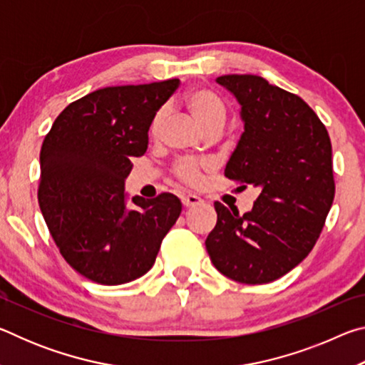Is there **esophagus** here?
Here are the masks:
<instances>
[{
    "instance_id": "obj_1",
    "label": "esophagus",
    "mask_w": 365,
    "mask_h": 365,
    "mask_svg": "<svg viewBox=\"0 0 365 365\" xmlns=\"http://www.w3.org/2000/svg\"><path fill=\"white\" fill-rule=\"evenodd\" d=\"M182 202H183L185 207H195V206H200L201 202H202V200H201L200 196H196V195H183L182 196Z\"/></svg>"
}]
</instances>
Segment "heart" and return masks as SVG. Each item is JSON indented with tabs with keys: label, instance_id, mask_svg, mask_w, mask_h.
Segmentation results:
<instances>
[{
	"label": "heart",
	"instance_id": "1",
	"mask_svg": "<svg viewBox=\"0 0 365 365\" xmlns=\"http://www.w3.org/2000/svg\"><path fill=\"white\" fill-rule=\"evenodd\" d=\"M183 104L185 108L188 109V113L193 115L197 125H200L202 130H207L209 127L219 125L224 127L225 119H227V108L224 101L214 93V91L202 88V86H196V88H191L187 91V95L183 96ZM165 113L164 108L158 109L154 113L153 119L150 122V135L151 137H158L160 128H163L165 122ZM207 169L206 163H196V160H183L175 168V174L180 180L195 185L200 180L202 172Z\"/></svg>",
	"mask_w": 365,
	"mask_h": 365
}]
</instances>
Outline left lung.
Returning a JSON list of instances; mask_svg holds the SVG:
<instances>
[{"instance_id": "1", "label": "left lung", "mask_w": 365, "mask_h": 365, "mask_svg": "<svg viewBox=\"0 0 365 365\" xmlns=\"http://www.w3.org/2000/svg\"><path fill=\"white\" fill-rule=\"evenodd\" d=\"M215 82L240 103L245 132L225 177L259 188L250 212L214 202L217 224L206 250L220 274L246 285L280 279L316 245L335 180L329 132L299 96L259 76H222Z\"/></svg>"}]
</instances>
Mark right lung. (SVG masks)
<instances>
[{"mask_svg": "<svg viewBox=\"0 0 365 365\" xmlns=\"http://www.w3.org/2000/svg\"><path fill=\"white\" fill-rule=\"evenodd\" d=\"M180 80L106 86L71 103L40 151L38 202L61 255L100 285H122L153 267L182 212L177 196L132 197L125 178L143 156L154 113Z\"/></svg>", "mask_w": 365, "mask_h": 365, "instance_id": "add662e5", "label": "right lung"}]
</instances>
